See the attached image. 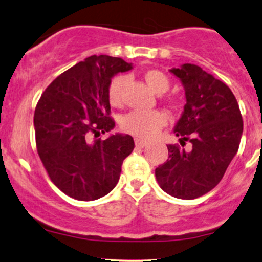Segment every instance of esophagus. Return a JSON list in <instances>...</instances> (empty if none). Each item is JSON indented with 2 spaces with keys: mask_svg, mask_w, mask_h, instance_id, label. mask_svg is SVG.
Wrapping results in <instances>:
<instances>
[{
  "mask_svg": "<svg viewBox=\"0 0 262 262\" xmlns=\"http://www.w3.org/2000/svg\"><path fill=\"white\" fill-rule=\"evenodd\" d=\"M134 143H135V146H137V148H144V146H145L146 144H148V141L143 140V139H139V138H135Z\"/></svg>",
  "mask_w": 262,
  "mask_h": 262,
  "instance_id": "esophagus-1",
  "label": "esophagus"
}]
</instances>
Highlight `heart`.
Here are the masks:
<instances>
[{
	"label": "heart",
	"mask_w": 262,
	"mask_h": 262,
	"mask_svg": "<svg viewBox=\"0 0 262 262\" xmlns=\"http://www.w3.org/2000/svg\"><path fill=\"white\" fill-rule=\"evenodd\" d=\"M144 79L155 93L162 95L170 89V80L160 70H148ZM128 82L125 75H117L108 85V100L114 107L122 106L124 101V89ZM167 117L161 111H132L121 121V127L125 133L139 138H150L158 133L166 124Z\"/></svg>",
	"instance_id": "obj_1"
}]
</instances>
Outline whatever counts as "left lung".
<instances>
[{"mask_svg": "<svg viewBox=\"0 0 262 262\" xmlns=\"http://www.w3.org/2000/svg\"><path fill=\"white\" fill-rule=\"evenodd\" d=\"M181 80L186 104L173 129L181 145H167L169 159L156 167L160 187L181 200L198 198L221 182L239 149L243 118L235 96L223 81L200 66L183 64L171 69Z\"/></svg>", "mask_w": 262, "mask_h": 262, "instance_id": "left-lung-1", "label": "left lung"}]
</instances>
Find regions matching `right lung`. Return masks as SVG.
Instances as JSON below:
<instances>
[{"instance_id": "add662e5", "label": "right lung", "mask_w": 262, "mask_h": 262, "mask_svg": "<svg viewBox=\"0 0 262 262\" xmlns=\"http://www.w3.org/2000/svg\"><path fill=\"white\" fill-rule=\"evenodd\" d=\"M132 69L121 58L92 55L66 70L47 87L34 112L35 144L50 180L69 197L93 201L116 187L122 164L133 151L130 135L112 130L108 85Z\"/></svg>"}]
</instances>
